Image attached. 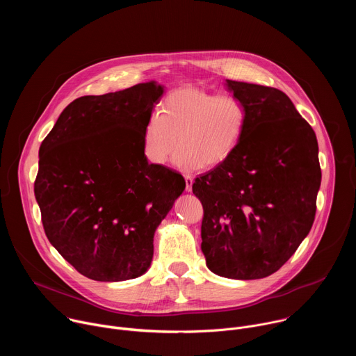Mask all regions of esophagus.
Wrapping results in <instances>:
<instances>
[{"mask_svg":"<svg viewBox=\"0 0 356 356\" xmlns=\"http://www.w3.org/2000/svg\"><path fill=\"white\" fill-rule=\"evenodd\" d=\"M184 180H186V191H191L193 176L191 175H184Z\"/></svg>","mask_w":356,"mask_h":356,"instance_id":"obj_1","label":"esophagus"}]
</instances>
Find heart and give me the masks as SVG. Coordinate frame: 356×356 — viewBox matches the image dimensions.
<instances>
[{
	"label": "heart",
	"mask_w": 356,
	"mask_h": 356,
	"mask_svg": "<svg viewBox=\"0 0 356 356\" xmlns=\"http://www.w3.org/2000/svg\"><path fill=\"white\" fill-rule=\"evenodd\" d=\"M248 122L242 101L229 94L183 87L172 91L161 113L147 117L142 131V152L152 165L162 166L176 147L175 165L181 170L224 163L238 147Z\"/></svg>",
	"instance_id": "heart-1"
}]
</instances>
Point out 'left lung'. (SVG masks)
I'll return each instance as SVG.
<instances>
[{
    "label": "left lung",
    "mask_w": 356,
    "mask_h": 356,
    "mask_svg": "<svg viewBox=\"0 0 356 356\" xmlns=\"http://www.w3.org/2000/svg\"><path fill=\"white\" fill-rule=\"evenodd\" d=\"M246 107L234 154L195 177L201 250L222 277L253 280L279 270L310 232L321 184L318 143L310 124L280 90L227 80Z\"/></svg>",
    "instance_id": "obj_1"
}]
</instances>
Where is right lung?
I'll use <instances>...</instances> for the list:
<instances>
[{
	"instance_id": "1",
	"label": "right lung",
	"mask_w": 356,
	"mask_h": 356,
	"mask_svg": "<svg viewBox=\"0 0 356 356\" xmlns=\"http://www.w3.org/2000/svg\"><path fill=\"white\" fill-rule=\"evenodd\" d=\"M163 94L155 81L70 103L39 147L35 197L44 234L83 276L143 275L183 176L147 163L142 131Z\"/></svg>"
}]
</instances>
